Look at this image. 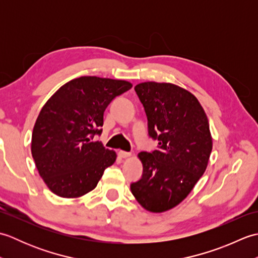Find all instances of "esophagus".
I'll use <instances>...</instances> for the list:
<instances>
[{
  "instance_id": "obj_1",
  "label": "esophagus",
  "mask_w": 258,
  "mask_h": 258,
  "mask_svg": "<svg viewBox=\"0 0 258 258\" xmlns=\"http://www.w3.org/2000/svg\"><path fill=\"white\" fill-rule=\"evenodd\" d=\"M118 156L120 157V158H126V157H130L131 156V153H128V152H124V151H119L118 153Z\"/></svg>"
}]
</instances>
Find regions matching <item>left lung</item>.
<instances>
[{
  "label": "left lung",
  "mask_w": 258,
  "mask_h": 258,
  "mask_svg": "<svg viewBox=\"0 0 258 258\" xmlns=\"http://www.w3.org/2000/svg\"><path fill=\"white\" fill-rule=\"evenodd\" d=\"M134 90L158 145L139 154L143 174L131 190L145 210L162 213L186 199L204 174L213 147L210 124L197 98L182 87L144 82Z\"/></svg>",
  "instance_id": "obj_1"
}]
</instances>
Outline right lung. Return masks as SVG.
<instances>
[{"label":"right lung","instance_id":"right-lung-1","mask_svg":"<svg viewBox=\"0 0 258 258\" xmlns=\"http://www.w3.org/2000/svg\"><path fill=\"white\" fill-rule=\"evenodd\" d=\"M130 82L82 76L59 87L42 107L33 128L31 151L38 174L54 194L80 197L96 187L116 153L94 142L103 115Z\"/></svg>","mask_w":258,"mask_h":258}]
</instances>
